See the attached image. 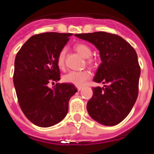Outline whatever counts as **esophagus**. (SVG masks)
I'll return each instance as SVG.
<instances>
[{
  "mask_svg": "<svg viewBox=\"0 0 154 154\" xmlns=\"http://www.w3.org/2000/svg\"><path fill=\"white\" fill-rule=\"evenodd\" d=\"M77 90H78V91H80V90H82V88H83V87H77Z\"/></svg>",
  "mask_w": 154,
  "mask_h": 154,
  "instance_id": "obj_1",
  "label": "esophagus"
}]
</instances>
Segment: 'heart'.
<instances>
[{"instance_id":"b5f03b06","label":"heart","mask_w":154,"mask_h":154,"mask_svg":"<svg viewBox=\"0 0 154 154\" xmlns=\"http://www.w3.org/2000/svg\"><path fill=\"white\" fill-rule=\"evenodd\" d=\"M76 51L78 52L84 58L87 59V64L90 66H95L97 64V61L95 60L89 58L92 54V50L89 45L84 43H78L74 46ZM65 54L66 48H62L58 54L57 59V66L60 68H64L65 64ZM90 77V73L88 70H81V71H70L67 74L63 76V80L66 83L74 84L77 87H81L84 85L86 82Z\"/></svg>"}]
</instances>
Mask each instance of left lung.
<instances>
[{
	"label": "left lung",
	"mask_w": 154,
	"mask_h": 154,
	"mask_svg": "<svg viewBox=\"0 0 154 154\" xmlns=\"http://www.w3.org/2000/svg\"><path fill=\"white\" fill-rule=\"evenodd\" d=\"M74 35L94 45L102 61L93 81L102 82L104 87H93L87 112L100 124L116 125L127 117L137 100L140 75L137 53L115 34L95 32Z\"/></svg>",
	"instance_id": "obj_1"
}]
</instances>
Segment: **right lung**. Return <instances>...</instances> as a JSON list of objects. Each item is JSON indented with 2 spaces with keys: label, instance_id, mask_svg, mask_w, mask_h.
I'll list each match as a JSON object with an SVG mask.
<instances>
[{
  "label": "right lung",
  "instance_id": "add662e5",
  "mask_svg": "<svg viewBox=\"0 0 154 154\" xmlns=\"http://www.w3.org/2000/svg\"><path fill=\"white\" fill-rule=\"evenodd\" d=\"M72 33L45 32L30 37L17 52L14 84L19 105L26 117L37 126L48 128L59 123L68 111L70 97L77 91L60 80L57 59Z\"/></svg>",
  "mask_w": 154,
  "mask_h": 154
}]
</instances>
